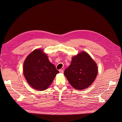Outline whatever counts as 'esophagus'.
Wrapping results in <instances>:
<instances>
[{
  "instance_id": "34e87169",
  "label": "esophagus",
  "mask_w": 122,
  "mask_h": 122,
  "mask_svg": "<svg viewBox=\"0 0 122 122\" xmlns=\"http://www.w3.org/2000/svg\"><path fill=\"white\" fill-rule=\"evenodd\" d=\"M59 72L61 73H64V70L63 69H60V70H59Z\"/></svg>"
}]
</instances>
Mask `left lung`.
<instances>
[{"instance_id": "obj_1", "label": "left lung", "mask_w": 122, "mask_h": 122, "mask_svg": "<svg viewBox=\"0 0 122 122\" xmlns=\"http://www.w3.org/2000/svg\"><path fill=\"white\" fill-rule=\"evenodd\" d=\"M97 73L96 63L88 54L83 51L72 58L71 65L65 70L64 75L74 88L81 90L93 84Z\"/></svg>"}]
</instances>
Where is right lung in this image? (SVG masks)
<instances>
[{
  "mask_svg": "<svg viewBox=\"0 0 122 122\" xmlns=\"http://www.w3.org/2000/svg\"><path fill=\"white\" fill-rule=\"evenodd\" d=\"M24 76L28 84L36 90L46 89L59 72L40 49H36L25 59L23 65Z\"/></svg>",
  "mask_w": 122,
  "mask_h": 122,
  "instance_id": "add662e5",
  "label": "right lung"
}]
</instances>
